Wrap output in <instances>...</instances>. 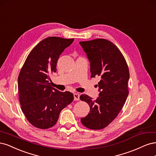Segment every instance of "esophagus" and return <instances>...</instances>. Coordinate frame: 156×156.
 <instances>
[{"label": "esophagus", "mask_w": 156, "mask_h": 156, "mask_svg": "<svg viewBox=\"0 0 156 156\" xmlns=\"http://www.w3.org/2000/svg\"><path fill=\"white\" fill-rule=\"evenodd\" d=\"M74 100L76 101L80 100V94L78 93H74Z\"/></svg>", "instance_id": "1"}]
</instances>
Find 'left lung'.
Wrapping results in <instances>:
<instances>
[{
	"label": "left lung",
	"instance_id": "8db88e82",
	"mask_svg": "<svg viewBox=\"0 0 156 156\" xmlns=\"http://www.w3.org/2000/svg\"><path fill=\"white\" fill-rule=\"evenodd\" d=\"M80 44L90 62L91 77L100 78L99 97L96 100L87 94L80 97L90 107L89 113L81 118V122L87 128L101 129L117 117L126 100L128 67L121 52L107 39H97Z\"/></svg>",
	"mask_w": 156,
	"mask_h": 156
}]
</instances>
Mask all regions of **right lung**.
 <instances>
[{
  "mask_svg": "<svg viewBox=\"0 0 156 156\" xmlns=\"http://www.w3.org/2000/svg\"><path fill=\"white\" fill-rule=\"evenodd\" d=\"M74 39L49 37L30 52L18 77L19 101L28 121L39 129L56 124L62 110L71 104L74 95L61 92L48 83L49 75L56 72L58 58Z\"/></svg>",
  "mask_w": 156,
  "mask_h": 156,
  "instance_id": "1",
  "label": "right lung"
}]
</instances>
